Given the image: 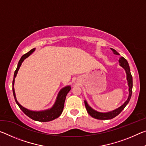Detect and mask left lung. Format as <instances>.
I'll use <instances>...</instances> for the list:
<instances>
[{"mask_svg":"<svg viewBox=\"0 0 146 146\" xmlns=\"http://www.w3.org/2000/svg\"><path fill=\"white\" fill-rule=\"evenodd\" d=\"M113 53L115 55H119L120 54L118 53L115 49L111 48ZM119 64L121 67L123 68L124 69V70L126 73V78L127 80V84H128V87H129V96H128V98L127 100L123 104L120 106L119 108H118L116 110H114L111 111H109V112H106V113H102V112H98L97 111H96L95 110H93L92 108H91L90 106L87 102V101L84 100V104L86 106V108L87 110V111L89 113V115L91 116L93 118H95L96 119H98V120H110V119H112L115 117H117L118 115H119L121 113V111L125 108V106H127V104L129 103V100L131 99V95H132V89H133V78H132V75L131 74V71H130V68H129V64H128L127 61L126 60V59H125L123 56H121V57L119 58Z\"/></svg>","mask_w":146,"mask_h":146,"instance_id":"left-lung-1","label":"left lung"}]
</instances>
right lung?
I'll list each match as a JSON object with an SVG mask.
<instances>
[{
    "instance_id": "obj_1",
    "label": "right lung",
    "mask_w": 146,
    "mask_h": 146,
    "mask_svg": "<svg viewBox=\"0 0 146 146\" xmlns=\"http://www.w3.org/2000/svg\"><path fill=\"white\" fill-rule=\"evenodd\" d=\"M35 50V48L32 49L28 53L24 54V55L21 58V59H20L18 63V66H17V68L14 73L13 80V93L15 100V102L17 104V105L19 106L20 109H21L28 117H29V118L34 120L38 121V122H49V121H51L55 119V118H57L58 117H60V115L62 114L64 109V102H65L66 95H67V94L69 93V91L71 90V86H66V87L61 89L58 93L57 97H56L55 104H54L52 107L48 109V110L38 111H32L23 107V106L20 104L17 100L15 92V78L16 77L17 73H18V71L19 70V68L21 67L22 63L23 62V61L25 60L26 58H28L29 55H31V54L34 52Z\"/></svg>"
}]
</instances>
